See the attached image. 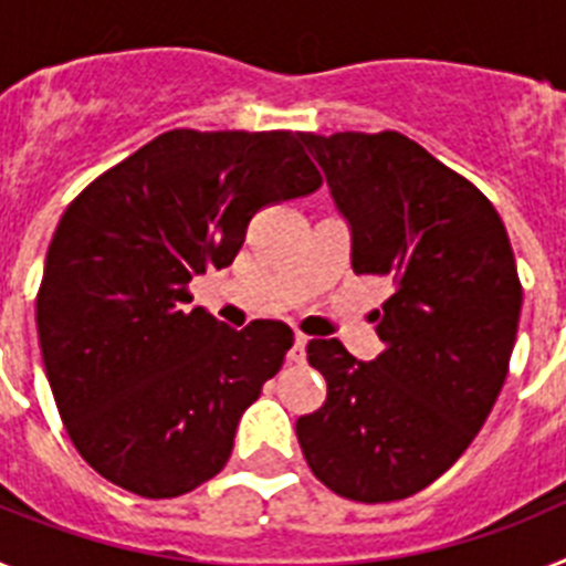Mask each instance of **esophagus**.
I'll use <instances>...</instances> for the list:
<instances>
[{
    "label": "esophagus",
    "instance_id": "obj_1",
    "mask_svg": "<svg viewBox=\"0 0 566 566\" xmlns=\"http://www.w3.org/2000/svg\"><path fill=\"white\" fill-rule=\"evenodd\" d=\"M306 345H308L306 334H294V343L292 348H289V359H292V363H306Z\"/></svg>",
    "mask_w": 566,
    "mask_h": 566
}]
</instances>
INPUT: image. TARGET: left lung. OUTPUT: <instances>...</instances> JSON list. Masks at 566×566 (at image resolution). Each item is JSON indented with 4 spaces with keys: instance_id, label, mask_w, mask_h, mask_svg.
<instances>
[{
    "instance_id": "obj_1",
    "label": "left lung",
    "mask_w": 566,
    "mask_h": 566,
    "mask_svg": "<svg viewBox=\"0 0 566 566\" xmlns=\"http://www.w3.org/2000/svg\"><path fill=\"white\" fill-rule=\"evenodd\" d=\"M352 227L357 274L391 277L359 363L339 339H312L328 382L323 408L297 419L314 476L354 502L419 493L473 442L507 377L522 283L507 229L468 178L402 133H303Z\"/></svg>"
}]
</instances>
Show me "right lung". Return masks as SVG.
I'll list each match as a JSON object with an SVG mask.
<instances>
[{
    "instance_id": "right-lung-1",
    "label": "right lung",
    "mask_w": 566,
    "mask_h": 566,
    "mask_svg": "<svg viewBox=\"0 0 566 566\" xmlns=\"http://www.w3.org/2000/svg\"><path fill=\"white\" fill-rule=\"evenodd\" d=\"M319 184L303 133L169 129L64 209L36 294L39 345L67 437L107 482L175 499L221 473L294 334L187 312L189 280L232 263L258 209Z\"/></svg>"
}]
</instances>
